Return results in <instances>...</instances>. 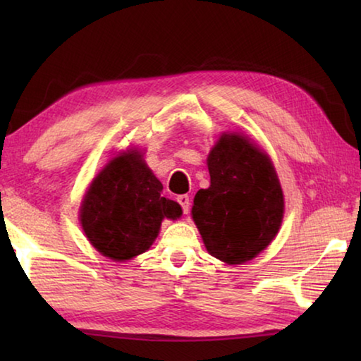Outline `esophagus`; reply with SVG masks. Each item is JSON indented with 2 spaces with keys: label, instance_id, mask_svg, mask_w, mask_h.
I'll list each match as a JSON object with an SVG mask.
<instances>
[{
  "label": "esophagus",
  "instance_id": "1",
  "mask_svg": "<svg viewBox=\"0 0 361 361\" xmlns=\"http://www.w3.org/2000/svg\"><path fill=\"white\" fill-rule=\"evenodd\" d=\"M176 202L180 204L183 213H188L189 212V204H191V200H189V195L188 194H183L176 197Z\"/></svg>",
  "mask_w": 361,
  "mask_h": 361
}]
</instances>
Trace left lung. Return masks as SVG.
Listing matches in <instances>:
<instances>
[{
  "label": "left lung",
  "instance_id": "1",
  "mask_svg": "<svg viewBox=\"0 0 361 361\" xmlns=\"http://www.w3.org/2000/svg\"><path fill=\"white\" fill-rule=\"evenodd\" d=\"M210 188L194 197L192 218L209 253L240 264L279 232L283 194L264 152L242 135H223L209 156Z\"/></svg>",
  "mask_w": 361,
  "mask_h": 361
}]
</instances>
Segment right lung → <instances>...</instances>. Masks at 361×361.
Segmentation results:
<instances>
[{
	"instance_id": "1",
	"label": "right lung",
	"mask_w": 361,
	"mask_h": 361,
	"mask_svg": "<svg viewBox=\"0 0 361 361\" xmlns=\"http://www.w3.org/2000/svg\"><path fill=\"white\" fill-rule=\"evenodd\" d=\"M162 189L137 151L111 159L82 200L81 224L90 243L116 261L145 253L162 219L181 215V207L162 197Z\"/></svg>"
}]
</instances>
